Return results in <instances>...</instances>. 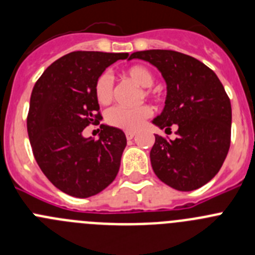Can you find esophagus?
Wrapping results in <instances>:
<instances>
[{
  "instance_id": "34e87169",
  "label": "esophagus",
  "mask_w": 255,
  "mask_h": 255,
  "mask_svg": "<svg viewBox=\"0 0 255 255\" xmlns=\"http://www.w3.org/2000/svg\"><path fill=\"white\" fill-rule=\"evenodd\" d=\"M134 135H135V132H132V130H127V132H126V137H127V139L134 138Z\"/></svg>"
}]
</instances>
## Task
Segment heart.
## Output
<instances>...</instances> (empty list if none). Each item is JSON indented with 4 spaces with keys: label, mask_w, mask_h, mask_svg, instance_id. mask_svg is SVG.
Masks as SVG:
<instances>
[{
    "label": "heart",
    "mask_w": 255,
    "mask_h": 255,
    "mask_svg": "<svg viewBox=\"0 0 255 255\" xmlns=\"http://www.w3.org/2000/svg\"><path fill=\"white\" fill-rule=\"evenodd\" d=\"M125 77L141 88L152 87L154 82L153 74L143 65H133L125 70ZM94 94L101 104L111 103L113 99V82L109 74H101L94 83ZM143 94L149 95L148 90H143ZM152 116L149 106H141L137 108H123L114 107L106 114L107 123L112 127L125 130H137L144 125L147 118Z\"/></svg>",
    "instance_id": "b5f03b06"
}]
</instances>
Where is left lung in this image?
<instances>
[{
    "mask_svg": "<svg viewBox=\"0 0 255 255\" xmlns=\"http://www.w3.org/2000/svg\"><path fill=\"white\" fill-rule=\"evenodd\" d=\"M156 66L167 85L165 108L152 123L176 126L175 139L154 135L151 165L161 181L178 191L208 184L224 163L230 147L232 104L216 74L192 56L172 50L130 54Z\"/></svg>",
    "mask_w": 255,
    "mask_h": 255,
    "instance_id": "1",
    "label": "left lung"
}]
</instances>
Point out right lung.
I'll return each instance as SVG.
<instances>
[{
	"instance_id": "1",
	"label": "right lung",
	"mask_w": 255,
	"mask_h": 255,
	"mask_svg": "<svg viewBox=\"0 0 255 255\" xmlns=\"http://www.w3.org/2000/svg\"><path fill=\"white\" fill-rule=\"evenodd\" d=\"M127 58V52H70L42 73L31 93L27 133L35 160L49 181L70 196L99 194L120 171L127 144L123 130L101 125L97 141L83 130L102 118L97 78Z\"/></svg>"
}]
</instances>
